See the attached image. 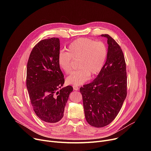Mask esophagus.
Returning a JSON list of instances; mask_svg holds the SVG:
<instances>
[{"instance_id": "obj_1", "label": "esophagus", "mask_w": 151, "mask_h": 151, "mask_svg": "<svg viewBox=\"0 0 151 151\" xmlns=\"http://www.w3.org/2000/svg\"><path fill=\"white\" fill-rule=\"evenodd\" d=\"M73 89L75 91H79V88H78V87L76 86H73Z\"/></svg>"}]
</instances>
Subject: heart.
Returning a JSON list of instances; mask_svg holds the SVG:
<instances>
[{
  "mask_svg": "<svg viewBox=\"0 0 151 151\" xmlns=\"http://www.w3.org/2000/svg\"><path fill=\"white\" fill-rule=\"evenodd\" d=\"M108 55V48L103 42L80 38L71 43L67 52H61L58 56V64L67 74L73 70V60H78L77 71L67 78L68 84L80 86L88 81L90 75L99 74L104 67Z\"/></svg>",
  "mask_w": 151,
  "mask_h": 151,
  "instance_id": "heart-1",
  "label": "heart"
}]
</instances>
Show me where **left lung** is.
<instances>
[{
  "instance_id": "obj_1",
  "label": "left lung",
  "mask_w": 151,
  "mask_h": 151,
  "mask_svg": "<svg viewBox=\"0 0 151 151\" xmlns=\"http://www.w3.org/2000/svg\"><path fill=\"white\" fill-rule=\"evenodd\" d=\"M108 55L105 65L95 80L80 88L87 122L95 127L111 122L122 108L127 96L126 63L123 52L108 34Z\"/></svg>"
}]
</instances>
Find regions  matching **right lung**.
<instances>
[{"mask_svg": "<svg viewBox=\"0 0 151 151\" xmlns=\"http://www.w3.org/2000/svg\"><path fill=\"white\" fill-rule=\"evenodd\" d=\"M58 38L39 42L32 50L27 65L26 86L32 106L40 119L54 124L62 119L71 86L60 89L65 80L58 64Z\"/></svg>", "mask_w": 151, "mask_h": 151, "instance_id": "obj_1", "label": "right lung"}]
</instances>
